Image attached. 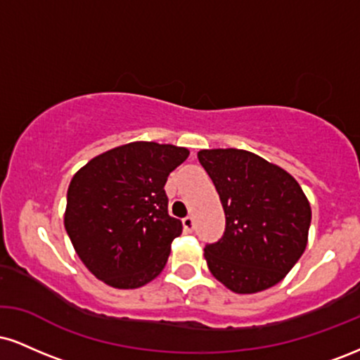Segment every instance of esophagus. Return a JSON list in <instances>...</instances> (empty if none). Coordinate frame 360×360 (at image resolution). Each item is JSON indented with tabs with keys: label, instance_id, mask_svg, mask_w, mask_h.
<instances>
[{
	"label": "esophagus",
	"instance_id": "1",
	"mask_svg": "<svg viewBox=\"0 0 360 360\" xmlns=\"http://www.w3.org/2000/svg\"><path fill=\"white\" fill-rule=\"evenodd\" d=\"M183 229H184V232H193V229H194V218L193 217H186V218H183Z\"/></svg>",
	"mask_w": 360,
	"mask_h": 360
}]
</instances>
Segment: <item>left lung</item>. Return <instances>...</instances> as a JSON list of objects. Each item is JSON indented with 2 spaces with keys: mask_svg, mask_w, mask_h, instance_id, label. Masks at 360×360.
<instances>
[{
  "mask_svg": "<svg viewBox=\"0 0 360 360\" xmlns=\"http://www.w3.org/2000/svg\"><path fill=\"white\" fill-rule=\"evenodd\" d=\"M225 212V232L205 247L223 286L252 295L278 284L308 243L311 208L289 172L240 148L198 152Z\"/></svg>",
  "mask_w": 360,
  "mask_h": 360,
  "instance_id": "8db88e82",
  "label": "left lung"
}]
</instances>
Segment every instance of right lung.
<instances>
[{
	"label": "right lung",
	"mask_w": 360,
	"mask_h": 360,
	"mask_svg": "<svg viewBox=\"0 0 360 360\" xmlns=\"http://www.w3.org/2000/svg\"><path fill=\"white\" fill-rule=\"evenodd\" d=\"M189 150L131 142L96 155L72 177L64 226L74 250L98 279L135 289L166 266L183 223L169 217L167 176Z\"/></svg>",
	"instance_id": "obj_1"
}]
</instances>
